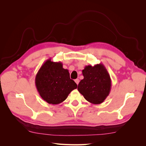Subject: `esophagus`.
Here are the masks:
<instances>
[{"label":"esophagus","mask_w":146,"mask_h":146,"mask_svg":"<svg viewBox=\"0 0 146 146\" xmlns=\"http://www.w3.org/2000/svg\"><path fill=\"white\" fill-rule=\"evenodd\" d=\"M75 82L76 83L77 85H78V83H79V79H78V78L76 79V80H75Z\"/></svg>","instance_id":"1"}]
</instances>
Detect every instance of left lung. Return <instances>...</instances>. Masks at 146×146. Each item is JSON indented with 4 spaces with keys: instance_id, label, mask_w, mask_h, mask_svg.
<instances>
[{
    "instance_id": "8db88e82",
    "label": "left lung",
    "mask_w": 146,
    "mask_h": 146,
    "mask_svg": "<svg viewBox=\"0 0 146 146\" xmlns=\"http://www.w3.org/2000/svg\"><path fill=\"white\" fill-rule=\"evenodd\" d=\"M82 74L84 78L78 83L77 90L85 99L93 104H100L107 98L111 87L110 74L102 63L86 66Z\"/></svg>"
}]
</instances>
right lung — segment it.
Listing matches in <instances>:
<instances>
[{
	"mask_svg": "<svg viewBox=\"0 0 146 146\" xmlns=\"http://www.w3.org/2000/svg\"><path fill=\"white\" fill-rule=\"evenodd\" d=\"M35 85L41 98L49 104L63 102L70 92L77 88V84L70 78L69 70L63 64L54 62L51 58L42 64L35 77Z\"/></svg>",
	"mask_w": 146,
	"mask_h": 146,
	"instance_id": "add662e5",
	"label": "right lung"
}]
</instances>
